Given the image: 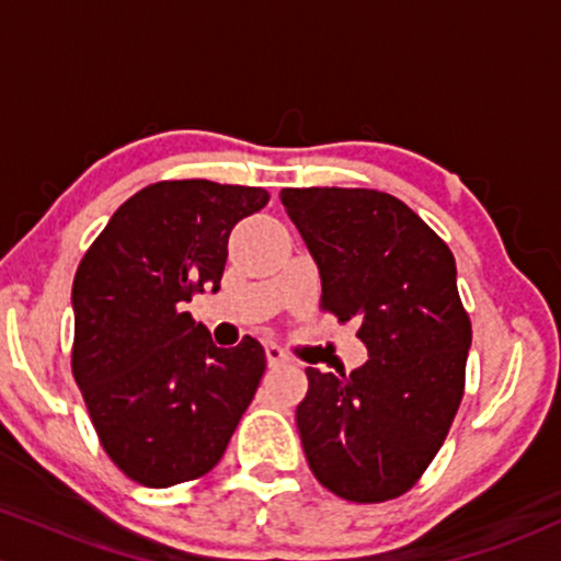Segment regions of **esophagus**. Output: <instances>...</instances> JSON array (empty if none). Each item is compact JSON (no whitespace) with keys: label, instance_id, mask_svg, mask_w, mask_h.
<instances>
[{"label":"esophagus","instance_id":"1","mask_svg":"<svg viewBox=\"0 0 561 561\" xmlns=\"http://www.w3.org/2000/svg\"><path fill=\"white\" fill-rule=\"evenodd\" d=\"M266 362H268V366H282V364L289 362V356H287L285 351H282L279 345L268 343V345H266Z\"/></svg>","mask_w":561,"mask_h":561}]
</instances>
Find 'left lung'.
I'll return each instance as SVG.
<instances>
[{"mask_svg":"<svg viewBox=\"0 0 561 561\" xmlns=\"http://www.w3.org/2000/svg\"><path fill=\"white\" fill-rule=\"evenodd\" d=\"M321 276V308L358 321L369 362L351 375L308 366L295 422L321 485L356 504L401 495L446 440L465 396L472 324L448 244L377 190H282Z\"/></svg>","mask_w":561,"mask_h":561,"instance_id":"obj_1","label":"left lung"}]
</instances>
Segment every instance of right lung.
Masks as SVG:
<instances>
[{
  "label": "right lung",
  "instance_id": "add662e5",
  "mask_svg": "<svg viewBox=\"0 0 561 561\" xmlns=\"http://www.w3.org/2000/svg\"><path fill=\"white\" fill-rule=\"evenodd\" d=\"M261 186L158 182L115 210L73 279V377L113 465L147 488L210 472L266 369L259 340L216 347L184 302L221 287Z\"/></svg>",
  "mask_w": 561,
  "mask_h": 561
}]
</instances>
